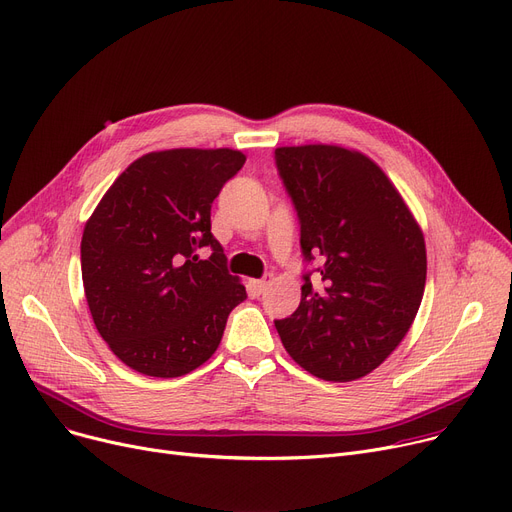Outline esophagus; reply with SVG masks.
<instances>
[{
    "instance_id": "obj_1",
    "label": "esophagus",
    "mask_w": 512,
    "mask_h": 512,
    "mask_svg": "<svg viewBox=\"0 0 512 512\" xmlns=\"http://www.w3.org/2000/svg\"><path fill=\"white\" fill-rule=\"evenodd\" d=\"M270 284H272V274L261 278V280H253V282H251V290H253L255 294H263L267 288H270Z\"/></svg>"
}]
</instances>
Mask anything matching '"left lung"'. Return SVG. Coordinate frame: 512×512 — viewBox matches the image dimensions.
<instances>
[{"instance_id": "obj_1", "label": "left lung", "mask_w": 512, "mask_h": 512, "mask_svg": "<svg viewBox=\"0 0 512 512\" xmlns=\"http://www.w3.org/2000/svg\"><path fill=\"white\" fill-rule=\"evenodd\" d=\"M301 222V305L276 330L288 355L328 382L380 367L419 311L427 257L413 213L382 168L336 145L276 149Z\"/></svg>"}]
</instances>
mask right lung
<instances>
[{
  "label": "right lung",
  "instance_id": "right-lung-1",
  "mask_svg": "<svg viewBox=\"0 0 512 512\" xmlns=\"http://www.w3.org/2000/svg\"><path fill=\"white\" fill-rule=\"evenodd\" d=\"M234 149H168L116 178L80 242L85 297L101 338L130 369L180 378L220 346L247 290L211 234V203L245 166ZM209 248L212 253L201 258Z\"/></svg>",
  "mask_w": 512,
  "mask_h": 512
}]
</instances>
